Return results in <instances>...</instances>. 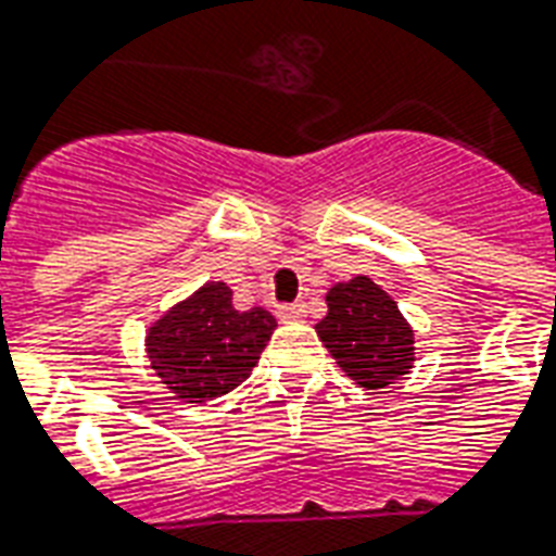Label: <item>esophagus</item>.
Here are the masks:
<instances>
[{"label":"esophagus","instance_id":"1","mask_svg":"<svg viewBox=\"0 0 556 556\" xmlns=\"http://www.w3.org/2000/svg\"><path fill=\"white\" fill-rule=\"evenodd\" d=\"M304 316H307V304L304 302H293L278 307V319H281V323H302Z\"/></svg>","mask_w":556,"mask_h":556}]
</instances>
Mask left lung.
I'll return each mask as SVG.
<instances>
[{
  "mask_svg": "<svg viewBox=\"0 0 556 556\" xmlns=\"http://www.w3.org/2000/svg\"><path fill=\"white\" fill-rule=\"evenodd\" d=\"M328 313L316 333L342 372L363 390H383L413 369V328L392 295L372 278L354 275L325 293Z\"/></svg>",
  "mask_w": 556,
  "mask_h": 556,
  "instance_id": "8db88e82",
  "label": "left lung"
}]
</instances>
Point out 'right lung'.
Segmentation results:
<instances>
[{
	"label": "right lung",
	"mask_w": 556,
	"mask_h": 556,
	"mask_svg": "<svg viewBox=\"0 0 556 556\" xmlns=\"http://www.w3.org/2000/svg\"><path fill=\"white\" fill-rule=\"evenodd\" d=\"M231 287L207 281L154 319L146 331V357L175 399L204 404L252 375L278 328L263 307L237 311Z\"/></svg>",
	"instance_id": "right-lung-1"
}]
</instances>
